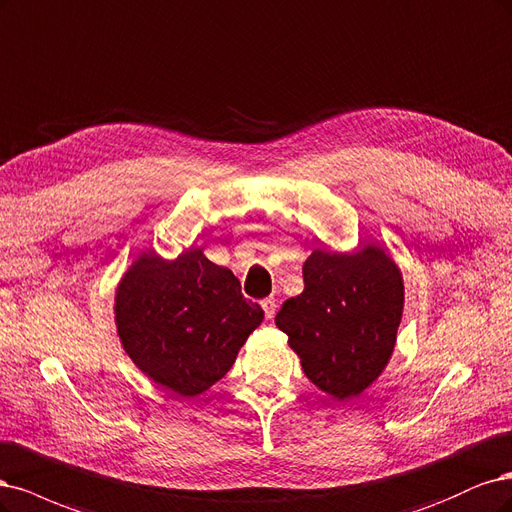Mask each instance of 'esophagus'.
I'll use <instances>...</instances> for the list:
<instances>
[{"mask_svg": "<svg viewBox=\"0 0 512 512\" xmlns=\"http://www.w3.org/2000/svg\"><path fill=\"white\" fill-rule=\"evenodd\" d=\"M261 308H263V312H266V319H274V315H276V300L274 298L263 300Z\"/></svg>", "mask_w": 512, "mask_h": 512, "instance_id": "34e87169", "label": "esophagus"}]
</instances>
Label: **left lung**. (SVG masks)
<instances>
[{"instance_id":"8db88e82","label":"left lung","mask_w":512,"mask_h":512,"mask_svg":"<svg viewBox=\"0 0 512 512\" xmlns=\"http://www.w3.org/2000/svg\"><path fill=\"white\" fill-rule=\"evenodd\" d=\"M304 291L278 310L304 374L336 400L357 398L389 364L404 310V280L376 244L353 253L312 251Z\"/></svg>"}]
</instances>
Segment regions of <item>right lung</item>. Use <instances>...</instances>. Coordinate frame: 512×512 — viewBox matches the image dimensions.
I'll use <instances>...</instances> for the list:
<instances>
[{
  "mask_svg": "<svg viewBox=\"0 0 512 512\" xmlns=\"http://www.w3.org/2000/svg\"><path fill=\"white\" fill-rule=\"evenodd\" d=\"M114 321L125 353L148 378L193 398L234 366L263 310L244 298L232 270L200 249L172 261L146 251L121 278Z\"/></svg>",
  "mask_w": 512,
  "mask_h": 512,
  "instance_id": "right-lung-1",
  "label": "right lung"
}]
</instances>
